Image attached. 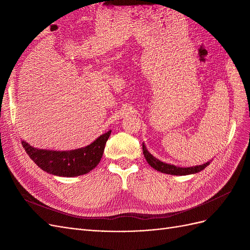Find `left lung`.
Listing matches in <instances>:
<instances>
[{
    "mask_svg": "<svg viewBox=\"0 0 250 250\" xmlns=\"http://www.w3.org/2000/svg\"><path fill=\"white\" fill-rule=\"evenodd\" d=\"M143 151H144V155L146 161L148 162V164L151 166L152 168H154L155 170L162 172V173L166 174H171V175H189V174H194L204 170L207 166L210 164V162L205 163L203 165H198V166H193V167H177V166L174 165H170L167 163H164L162 161H159L158 158L153 156L151 153L146 150L145 144L143 143Z\"/></svg>",
    "mask_w": 250,
    "mask_h": 250,
    "instance_id": "left-lung-1",
    "label": "left lung"
}]
</instances>
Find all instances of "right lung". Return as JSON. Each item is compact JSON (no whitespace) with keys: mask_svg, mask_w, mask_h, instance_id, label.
<instances>
[{"mask_svg":"<svg viewBox=\"0 0 250 250\" xmlns=\"http://www.w3.org/2000/svg\"><path fill=\"white\" fill-rule=\"evenodd\" d=\"M110 135L111 131H108L88 146L70 151L37 149L24 140H22V146L30 159L43 171L57 176L74 177L86 174L96 168Z\"/></svg>","mask_w":250,"mask_h":250,"instance_id":"obj_1","label":"right lung"}]
</instances>
